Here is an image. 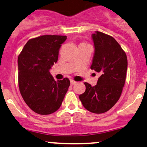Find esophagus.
<instances>
[{"label":"esophagus","instance_id":"34e87169","mask_svg":"<svg viewBox=\"0 0 147 147\" xmlns=\"http://www.w3.org/2000/svg\"><path fill=\"white\" fill-rule=\"evenodd\" d=\"M77 83V82H75V81L72 80V79H71V80H70V84H71V86L75 85V84H76Z\"/></svg>","mask_w":147,"mask_h":147}]
</instances>
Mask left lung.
Segmentation results:
<instances>
[{
	"label": "left lung",
	"instance_id": "1",
	"mask_svg": "<svg viewBox=\"0 0 147 147\" xmlns=\"http://www.w3.org/2000/svg\"><path fill=\"white\" fill-rule=\"evenodd\" d=\"M95 46L90 68L100 72L97 85L85 82L86 91L79 95L84 107L91 113H104L117 103L125 84L127 57L120 45L111 36L95 32L92 35Z\"/></svg>",
	"mask_w": 147,
	"mask_h": 147
}]
</instances>
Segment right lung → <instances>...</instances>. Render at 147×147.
I'll return each mask as SVG.
<instances>
[{
  "mask_svg": "<svg viewBox=\"0 0 147 147\" xmlns=\"http://www.w3.org/2000/svg\"><path fill=\"white\" fill-rule=\"evenodd\" d=\"M66 36L43 35L27 42L18 57V87L25 102L34 112L50 115L60 108L70 80L55 81L50 69L58 60Z\"/></svg>",
  "mask_w": 147,
  "mask_h": 147,
  "instance_id": "right-lung-1",
  "label": "right lung"
}]
</instances>
